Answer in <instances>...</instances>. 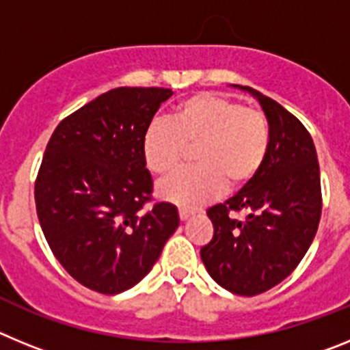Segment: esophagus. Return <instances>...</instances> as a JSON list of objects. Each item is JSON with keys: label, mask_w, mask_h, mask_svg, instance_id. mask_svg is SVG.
Returning a JSON list of instances; mask_svg holds the SVG:
<instances>
[{"label": "esophagus", "mask_w": 350, "mask_h": 350, "mask_svg": "<svg viewBox=\"0 0 350 350\" xmlns=\"http://www.w3.org/2000/svg\"><path fill=\"white\" fill-rule=\"evenodd\" d=\"M194 212H191V210H185V208H180L178 210V217H180V221H187L189 217H193Z\"/></svg>", "instance_id": "obj_1"}]
</instances>
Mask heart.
I'll use <instances>...</instances> for the list:
<instances>
[{"label": "heart", "mask_w": 350, "mask_h": 350, "mask_svg": "<svg viewBox=\"0 0 350 350\" xmlns=\"http://www.w3.org/2000/svg\"><path fill=\"white\" fill-rule=\"evenodd\" d=\"M196 148V168L159 185V196L198 208L230 187H243L258 175L270 148V124L261 110L222 94H196L175 107L172 120H154L144 135L145 165L166 177Z\"/></svg>", "instance_id": "obj_1"}]
</instances>
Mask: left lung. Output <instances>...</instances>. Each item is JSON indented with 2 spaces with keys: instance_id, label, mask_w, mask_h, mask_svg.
<instances>
[{
  "instance_id": "left-lung-1",
  "label": "left lung",
  "mask_w": 350,
  "mask_h": 350,
  "mask_svg": "<svg viewBox=\"0 0 350 350\" xmlns=\"http://www.w3.org/2000/svg\"><path fill=\"white\" fill-rule=\"evenodd\" d=\"M270 124L268 156L249 184L206 215L213 237L202 247L206 271L219 286L256 296L293 273L319 228L323 194L314 140L282 105L252 88ZM245 211L243 219L233 213Z\"/></svg>"
}]
</instances>
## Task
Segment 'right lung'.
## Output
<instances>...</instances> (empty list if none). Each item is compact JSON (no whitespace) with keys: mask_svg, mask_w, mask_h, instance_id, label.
<instances>
[{"mask_svg":"<svg viewBox=\"0 0 350 350\" xmlns=\"http://www.w3.org/2000/svg\"><path fill=\"white\" fill-rule=\"evenodd\" d=\"M117 88L61 120L52 133L35 203L49 247L82 286L117 295L140 282L178 228L172 203L152 202L144 135L172 96Z\"/></svg>","mask_w":350,"mask_h":350,"instance_id":"add662e5","label":"right lung"}]
</instances>
